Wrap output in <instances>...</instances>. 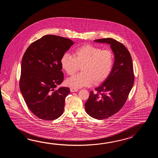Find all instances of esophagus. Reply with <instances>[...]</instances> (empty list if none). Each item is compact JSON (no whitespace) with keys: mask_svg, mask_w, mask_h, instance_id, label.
Segmentation results:
<instances>
[{"mask_svg":"<svg viewBox=\"0 0 158 158\" xmlns=\"http://www.w3.org/2000/svg\"><path fill=\"white\" fill-rule=\"evenodd\" d=\"M70 91H71V92H76V91H78V89H74V88H71L70 89Z\"/></svg>","mask_w":158,"mask_h":158,"instance_id":"34e87169","label":"esophagus"}]
</instances>
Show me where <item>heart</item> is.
Returning a JSON list of instances; mask_svg holds the SVG:
<instances>
[{"mask_svg": "<svg viewBox=\"0 0 158 158\" xmlns=\"http://www.w3.org/2000/svg\"><path fill=\"white\" fill-rule=\"evenodd\" d=\"M73 57L64 53L61 57L62 69L69 75H73L82 66V73L68 78L66 85L74 89L91 86L100 84L110 74L114 63V54L111 50L87 44L77 48Z\"/></svg>", "mask_w": 158, "mask_h": 158, "instance_id": "obj_1", "label": "heart"}]
</instances>
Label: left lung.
<instances>
[{
    "label": "left lung",
    "instance_id": "left-lung-1",
    "mask_svg": "<svg viewBox=\"0 0 158 158\" xmlns=\"http://www.w3.org/2000/svg\"><path fill=\"white\" fill-rule=\"evenodd\" d=\"M94 42L110 45L114 54L111 73L101 85L90 91L85 103V110L91 117L103 120L116 114L123 107L134 84L131 55L124 44L112 38L94 40Z\"/></svg>",
    "mask_w": 158,
    "mask_h": 158
}]
</instances>
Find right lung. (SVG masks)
<instances>
[{"label":"right lung","instance_id":"obj_1","mask_svg":"<svg viewBox=\"0 0 158 158\" xmlns=\"http://www.w3.org/2000/svg\"><path fill=\"white\" fill-rule=\"evenodd\" d=\"M74 42L64 37L46 35L25 51L21 65L20 89L32 113L44 120H53L64 111L69 87H60L64 80L60 59Z\"/></svg>","mask_w":158,"mask_h":158}]
</instances>
